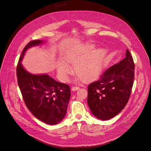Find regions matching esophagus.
<instances>
[{"label": "esophagus", "mask_w": 151, "mask_h": 151, "mask_svg": "<svg viewBox=\"0 0 151 151\" xmlns=\"http://www.w3.org/2000/svg\"><path fill=\"white\" fill-rule=\"evenodd\" d=\"M79 87H72V88H71V90H72V91H76V90H79Z\"/></svg>", "instance_id": "1"}]
</instances>
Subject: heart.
I'll list each match as a JSON object with an SVG mask.
<instances>
[{"label": "heart", "instance_id": "1", "mask_svg": "<svg viewBox=\"0 0 151 151\" xmlns=\"http://www.w3.org/2000/svg\"><path fill=\"white\" fill-rule=\"evenodd\" d=\"M95 48L94 45L90 44L80 50L66 53L64 61L60 60L57 64V70L60 78L64 82L69 79L71 69L67 63L74 66L75 73L78 76L77 80L89 81L96 76L103 68L107 51L103 48Z\"/></svg>", "mask_w": 151, "mask_h": 151}]
</instances>
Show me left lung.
<instances>
[{"instance_id": "left-lung-1", "label": "left lung", "mask_w": 151, "mask_h": 151, "mask_svg": "<svg viewBox=\"0 0 151 151\" xmlns=\"http://www.w3.org/2000/svg\"><path fill=\"white\" fill-rule=\"evenodd\" d=\"M134 78V64L127 50L125 58L88 86L87 103L93 115L100 120H108L117 115L130 98Z\"/></svg>"}]
</instances>
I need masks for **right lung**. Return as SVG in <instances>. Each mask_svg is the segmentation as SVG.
I'll return each instance as SVG.
<instances>
[{
    "mask_svg": "<svg viewBox=\"0 0 151 151\" xmlns=\"http://www.w3.org/2000/svg\"><path fill=\"white\" fill-rule=\"evenodd\" d=\"M44 42L32 40L25 47L17 64V81L26 105L32 114L42 122L55 125L66 116L71 94L70 87L56 81L48 74L31 73L21 63L28 49L41 45Z\"/></svg>",
    "mask_w": 151,
    "mask_h": 151,
    "instance_id": "1",
    "label": "right lung"
}]
</instances>
